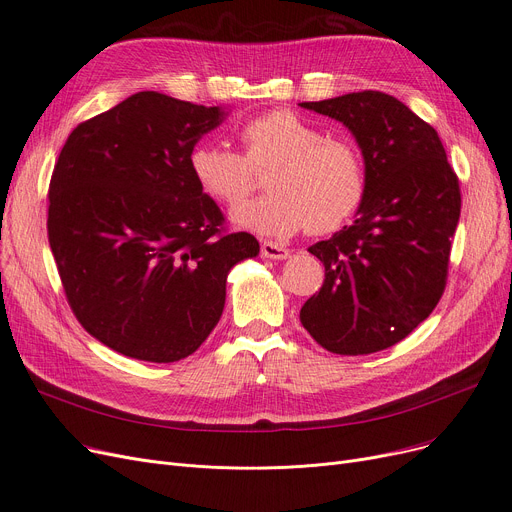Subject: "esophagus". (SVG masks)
Segmentation results:
<instances>
[{
	"mask_svg": "<svg viewBox=\"0 0 512 512\" xmlns=\"http://www.w3.org/2000/svg\"><path fill=\"white\" fill-rule=\"evenodd\" d=\"M262 256L271 260H285L289 256V250L281 243L275 241H262Z\"/></svg>",
	"mask_w": 512,
	"mask_h": 512,
	"instance_id": "esophagus-1",
	"label": "esophagus"
}]
</instances>
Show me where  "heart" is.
Listing matches in <instances>:
<instances>
[{"label": "heart", "mask_w": 512, "mask_h": 512, "mask_svg": "<svg viewBox=\"0 0 512 512\" xmlns=\"http://www.w3.org/2000/svg\"><path fill=\"white\" fill-rule=\"evenodd\" d=\"M243 154L218 141L189 152L193 181L218 204L248 196L256 173L269 193L231 212V221L264 237H289L304 227L314 235L344 227L367 196V166L358 145L327 133L291 110L260 114L239 129Z\"/></svg>", "instance_id": "obj_1"}]
</instances>
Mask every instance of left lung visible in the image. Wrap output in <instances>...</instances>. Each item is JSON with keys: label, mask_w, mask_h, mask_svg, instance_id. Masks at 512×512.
Instances as JSON below:
<instances>
[{"label": "left lung", "mask_w": 512, "mask_h": 512, "mask_svg": "<svg viewBox=\"0 0 512 512\" xmlns=\"http://www.w3.org/2000/svg\"><path fill=\"white\" fill-rule=\"evenodd\" d=\"M300 106L339 120L367 166L354 223L308 248L325 281L300 321L333 354H373L402 342L444 294L458 177L437 131L392 95L358 91Z\"/></svg>", "instance_id": "obj_1"}]
</instances>
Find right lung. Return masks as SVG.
I'll return each instance as SVG.
<instances>
[{
    "label": "right lung",
    "mask_w": 512,
    "mask_h": 512,
    "mask_svg": "<svg viewBox=\"0 0 512 512\" xmlns=\"http://www.w3.org/2000/svg\"><path fill=\"white\" fill-rule=\"evenodd\" d=\"M227 112L139 91L72 131L54 166L47 237L66 300L97 342L129 358L196 352L225 308L250 233L193 181L189 152Z\"/></svg>",
    "instance_id": "1"
}]
</instances>
